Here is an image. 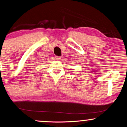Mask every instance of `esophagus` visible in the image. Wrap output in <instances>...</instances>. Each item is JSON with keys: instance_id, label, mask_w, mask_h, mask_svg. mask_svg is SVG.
Wrapping results in <instances>:
<instances>
[{"instance_id": "34e87169", "label": "esophagus", "mask_w": 127, "mask_h": 127, "mask_svg": "<svg viewBox=\"0 0 127 127\" xmlns=\"http://www.w3.org/2000/svg\"><path fill=\"white\" fill-rule=\"evenodd\" d=\"M56 59L57 60H60L61 59V57H58V56H56Z\"/></svg>"}]
</instances>
